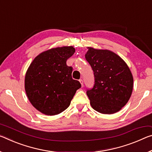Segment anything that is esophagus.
I'll return each instance as SVG.
<instances>
[{"mask_svg":"<svg viewBox=\"0 0 152 152\" xmlns=\"http://www.w3.org/2000/svg\"><path fill=\"white\" fill-rule=\"evenodd\" d=\"M79 82H80V83L82 86H83V80H82V79H80V80H79Z\"/></svg>","mask_w":152,"mask_h":152,"instance_id":"34e87169","label":"esophagus"}]
</instances>
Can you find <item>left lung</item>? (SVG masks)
Instances as JSON below:
<instances>
[{"instance_id": "1", "label": "left lung", "mask_w": 152, "mask_h": 152, "mask_svg": "<svg viewBox=\"0 0 152 152\" xmlns=\"http://www.w3.org/2000/svg\"><path fill=\"white\" fill-rule=\"evenodd\" d=\"M87 49L85 58L95 76L93 88L86 92L91 107L101 114L119 112L129 102L133 88V77L129 66L110 50Z\"/></svg>"}]
</instances>
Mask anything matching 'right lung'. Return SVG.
<instances>
[{
	"instance_id": "1",
	"label": "right lung",
	"mask_w": 152,
	"mask_h": 152,
	"mask_svg": "<svg viewBox=\"0 0 152 152\" xmlns=\"http://www.w3.org/2000/svg\"><path fill=\"white\" fill-rule=\"evenodd\" d=\"M75 53L72 46L52 48L38 55L25 76V91L29 101L42 114L57 115L66 110L79 81L72 78V67L66 61Z\"/></svg>"
}]
</instances>
